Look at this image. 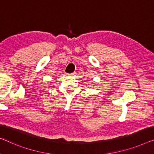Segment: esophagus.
I'll return each instance as SVG.
<instances>
[{"label":"esophagus","mask_w":154,"mask_h":154,"mask_svg":"<svg viewBox=\"0 0 154 154\" xmlns=\"http://www.w3.org/2000/svg\"><path fill=\"white\" fill-rule=\"evenodd\" d=\"M68 75H69V76H74L75 73H72V74H68Z\"/></svg>","instance_id":"esophagus-1"}]
</instances>
